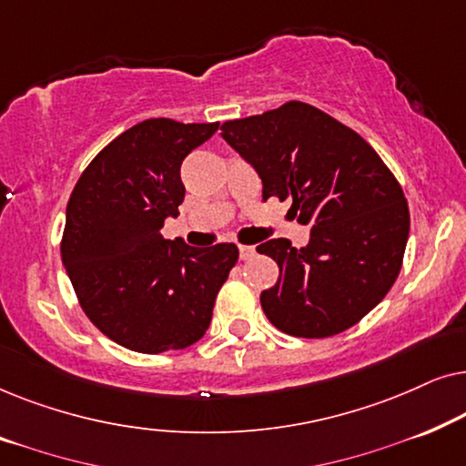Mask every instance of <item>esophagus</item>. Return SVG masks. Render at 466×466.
I'll return each mask as SVG.
<instances>
[{
	"label": "esophagus",
	"instance_id": "obj_1",
	"mask_svg": "<svg viewBox=\"0 0 466 466\" xmlns=\"http://www.w3.org/2000/svg\"><path fill=\"white\" fill-rule=\"evenodd\" d=\"M254 254H257V248H254V246H239V258L241 260L252 258Z\"/></svg>",
	"mask_w": 466,
	"mask_h": 466
}]
</instances>
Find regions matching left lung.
<instances>
[{
	"label": "left lung",
	"instance_id": "8db88e82",
	"mask_svg": "<svg viewBox=\"0 0 466 466\" xmlns=\"http://www.w3.org/2000/svg\"><path fill=\"white\" fill-rule=\"evenodd\" d=\"M220 136L257 169L263 199H292L309 244L263 241L279 267L260 305L282 333L320 339L365 318L392 289L410 238L403 188L359 133L318 107L289 101L227 120Z\"/></svg>",
	"mask_w": 466,
	"mask_h": 466
}]
</instances>
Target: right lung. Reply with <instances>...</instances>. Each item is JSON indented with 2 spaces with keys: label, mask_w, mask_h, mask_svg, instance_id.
<instances>
[{
  "label": "right lung",
  "mask_w": 466,
  "mask_h": 466,
  "mask_svg": "<svg viewBox=\"0 0 466 466\" xmlns=\"http://www.w3.org/2000/svg\"><path fill=\"white\" fill-rule=\"evenodd\" d=\"M218 123L148 118L106 146L69 197L61 258L80 308L118 346L142 354L199 341L220 286L238 263L235 244L190 248L165 239L180 214V165Z\"/></svg>",
  "instance_id": "right-lung-1"
}]
</instances>
